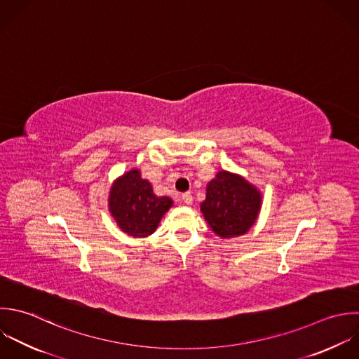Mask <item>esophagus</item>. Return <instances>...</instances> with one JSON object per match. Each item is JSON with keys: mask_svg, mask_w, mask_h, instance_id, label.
<instances>
[{"mask_svg": "<svg viewBox=\"0 0 359 359\" xmlns=\"http://www.w3.org/2000/svg\"><path fill=\"white\" fill-rule=\"evenodd\" d=\"M182 200H183V203L184 204H187V205H190L191 203H193V196H191V193H183L182 194Z\"/></svg>", "mask_w": 359, "mask_h": 359, "instance_id": "1", "label": "esophagus"}]
</instances>
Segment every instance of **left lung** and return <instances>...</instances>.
<instances>
[{
    "mask_svg": "<svg viewBox=\"0 0 359 359\" xmlns=\"http://www.w3.org/2000/svg\"><path fill=\"white\" fill-rule=\"evenodd\" d=\"M262 196L243 177L219 172L207 186V198L201 204L204 218L221 238L246 233L255 224Z\"/></svg>",
    "mask_w": 359,
    "mask_h": 359,
    "instance_id": "obj_1",
    "label": "left lung"
}]
</instances>
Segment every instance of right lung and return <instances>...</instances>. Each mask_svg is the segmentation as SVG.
Segmentation results:
<instances>
[{
  "instance_id": "right-lung-1",
  "label": "right lung",
  "mask_w": 359,
  "mask_h": 359,
  "mask_svg": "<svg viewBox=\"0 0 359 359\" xmlns=\"http://www.w3.org/2000/svg\"><path fill=\"white\" fill-rule=\"evenodd\" d=\"M169 197H156L148 180L137 169L127 172L111 187L110 212L130 236L144 238L155 232L162 215L170 208Z\"/></svg>"
}]
</instances>
